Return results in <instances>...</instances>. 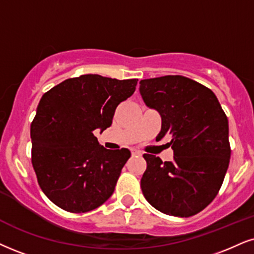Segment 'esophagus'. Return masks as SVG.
Wrapping results in <instances>:
<instances>
[{"label":"esophagus","instance_id":"obj_1","mask_svg":"<svg viewBox=\"0 0 254 254\" xmlns=\"http://www.w3.org/2000/svg\"><path fill=\"white\" fill-rule=\"evenodd\" d=\"M132 155L133 156H141L142 155V152L137 151V149H134V151H132Z\"/></svg>","mask_w":254,"mask_h":254}]
</instances>
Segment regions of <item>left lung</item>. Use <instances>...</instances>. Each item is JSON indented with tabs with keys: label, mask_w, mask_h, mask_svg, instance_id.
I'll list each match as a JSON object with an SVG mask.
<instances>
[{
	"label": "left lung",
	"mask_w": 254,
	"mask_h": 254,
	"mask_svg": "<svg viewBox=\"0 0 254 254\" xmlns=\"http://www.w3.org/2000/svg\"><path fill=\"white\" fill-rule=\"evenodd\" d=\"M143 102L161 117L156 139L170 136L173 160L143 154L141 190L153 207L189 218L215 198L231 158L228 120L215 94L181 75L140 81Z\"/></svg>",
	"instance_id": "left-lung-1"
}]
</instances>
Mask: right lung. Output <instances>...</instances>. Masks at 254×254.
<instances>
[{
  "mask_svg": "<svg viewBox=\"0 0 254 254\" xmlns=\"http://www.w3.org/2000/svg\"><path fill=\"white\" fill-rule=\"evenodd\" d=\"M136 83L87 74L42 95L30 126L31 162L41 190L56 206L83 213L111 198L130 151L105 148L94 132L111 127L118 105L133 95Z\"/></svg>",
  "mask_w": 254,
  "mask_h": 254,
  "instance_id": "obj_1",
  "label": "right lung"
}]
</instances>
